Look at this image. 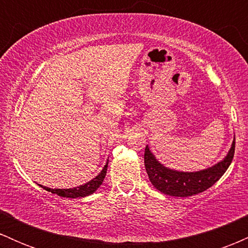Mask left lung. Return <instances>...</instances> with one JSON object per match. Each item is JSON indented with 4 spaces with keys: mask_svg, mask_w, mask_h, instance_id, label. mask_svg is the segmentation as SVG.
I'll list each match as a JSON object with an SVG mask.
<instances>
[{
    "mask_svg": "<svg viewBox=\"0 0 248 248\" xmlns=\"http://www.w3.org/2000/svg\"><path fill=\"white\" fill-rule=\"evenodd\" d=\"M235 139L223 161L211 168L196 172H183L168 169L155 158L148 146L144 149V166L153 186L158 191L175 197H189L211 187L230 167L234 156Z\"/></svg>",
    "mask_w": 248,
    "mask_h": 248,
    "instance_id": "obj_1",
    "label": "left lung"
}]
</instances>
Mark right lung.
<instances>
[{
	"instance_id": "1",
	"label": "right lung",
	"mask_w": 248,
	"mask_h": 248,
	"mask_svg": "<svg viewBox=\"0 0 248 248\" xmlns=\"http://www.w3.org/2000/svg\"><path fill=\"white\" fill-rule=\"evenodd\" d=\"M107 166H108V162L106 163V166L104 167V169L101 170V172L99 173L96 177L93 178L92 181L87 182L86 184H82L80 186L73 187V189H50V187L43 186H42L43 189H45L46 191L56 193V195L61 196V197H66V198L85 197V196H88L91 195V193L94 192L95 190L101 186L102 182H104L105 176H106Z\"/></svg>"
}]
</instances>
